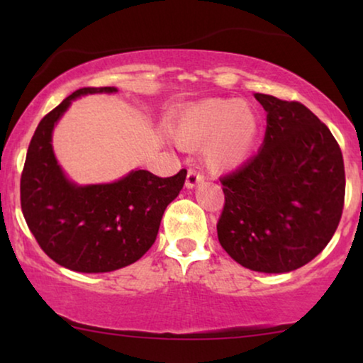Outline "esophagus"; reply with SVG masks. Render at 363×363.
Masks as SVG:
<instances>
[{"mask_svg":"<svg viewBox=\"0 0 363 363\" xmlns=\"http://www.w3.org/2000/svg\"><path fill=\"white\" fill-rule=\"evenodd\" d=\"M203 173H200L198 170H195V168H190L188 170V175H186V188H195L196 185H200V183L203 182Z\"/></svg>","mask_w":363,"mask_h":363,"instance_id":"1","label":"esophagus"}]
</instances>
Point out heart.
Instances as JSON below:
<instances>
[{
  "instance_id": "1",
  "label": "heart",
  "mask_w": 363,
  "mask_h": 363,
  "mask_svg": "<svg viewBox=\"0 0 363 363\" xmlns=\"http://www.w3.org/2000/svg\"><path fill=\"white\" fill-rule=\"evenodd\" d=\"M257 132L256 108L245 101L225 99L193 104L172 128L178 145L195 148L205 143V160L218 170L241 165L255 147Z\"/></svg>"
}]
</instances>
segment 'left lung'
<instances>
[{
  "instance_id": "obj_1",
  "label": "left lung",
  "mask_w": 363,
  "mask_h": 363,
  "mask_svg": "<svg viewBox=\"0 0 363 363\" xmlns=\"http://www.w3.org/2000/svg\"><path fill=\"white\" fill-rule=\"evenodd\" d=\"M267 112L255 157L220 178L218 240L251 271L281 274L307 264L332 240L345 196L337 140L301 102L255 94Z\"/></svg>"
}]
</instances>
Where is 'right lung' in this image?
<instances>
[{
  "mask_svg": "<svg viewBox=\"0 0 363 363\" xmlns=\"http://www.w3.org/2000/svg\"><path fill=\"white\" fill-rule=\"evenodd\" d=\"M116 87L72 92L39 122L21 175V210L41 250L77 272H111L140 259L157 240L167 206L183 188L186 170L160 178L132 170L121 180L77 185L59 167L52 130L72 101Z\"/></svg>",
  "mask_w": 363,
  "mask_h": 363,
  "instance_id": "right-lung-1",
  "label": "right lung"
}]
</instances>
